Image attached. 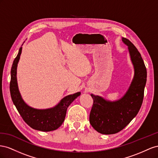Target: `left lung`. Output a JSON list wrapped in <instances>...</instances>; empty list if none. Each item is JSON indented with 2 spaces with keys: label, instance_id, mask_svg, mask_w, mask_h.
Here are the masks:
<instances>
[{
  "label": "left lung",
  "instance_id": "left-lung-1",
  "mask_svg": "<svg viewBox=\"0 0 158 158\" xmlns=\"http://www.w3.org/2000/svg\"><path fill=\"white\" fill-rule=\"evenodd\" d=\"M122 41L127 45L134 70V77L124 95L116 101L91 94L93 105L89 122L93 128L102 134H112L121 131L139 112L143 98L147 80L145 64L134 45L125 38Z\"/></svg>",
  "mask_w": 158,
  "mask_h": 158
}]
</instances>
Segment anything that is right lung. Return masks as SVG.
Wrapping results in <instances>:
<instances>
[{
  "label": "right lung",
  "instance_id": "add662e5",
  "mask_svg": "<svg viewBox=\"0 0 158 158\" xmlns=\"http://www.w3.org/2000/svg\"><path fill=\"white\" fill-rule=\"evenodd\" d=\"M22 47L15 59L11 68L10 91L13 103L25 123L34 130L43 132L53 131L64 123L67 109L81 92L69 94L63 98L57 105L46 109H34L28 105L22 98L17 82V66L20 60Z\"/></svg>",
  "mask_w": 158,
  "mask_h": 158
}]
</instances>
